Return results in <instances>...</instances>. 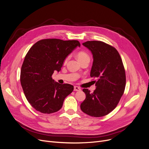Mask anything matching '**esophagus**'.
Returning <instances> with one entry per match:
<instances>
[{
    "mask_svg": "<svg viewBox=\"0 0 149 149\" xmlns=\"http://www.w3.org/2000/svg\"><path fill=\"white\" fill-rule=\"evenodd\" d=\"M74 91H81V89L79 87H78V86H75L74 88Z\"/></svg>",
    "mask_w": 149,
    "mask_h": 149,
    "instance_id": "34e87169",
    "label": "esophagus"
}]
</instances>
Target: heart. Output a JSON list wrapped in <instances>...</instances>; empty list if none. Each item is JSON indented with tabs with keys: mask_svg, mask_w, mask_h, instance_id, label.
<instances>
[{
	"mask_svg": "<svg viewBox=\"0 0 149 149\" xmlns=\"http://www.w3.org/2000/svg\"><path fill=\"white\" fill-rule=\"evenodd\" d=\"M77 58L78 60H79L80 61V62L83 61V60H90V56L85 51H79V52L77 53ZM69 57H67L66 58H65V59L64 60V64H66L67 61H68L69 60Z\"/></svg>",
	"mask_w": 149,
	"mask_h": 149,
	"instance_id": "obj_1",
	"label": "heart"
}]
</instances>
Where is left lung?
Returning a JSON list of instances; mask_svg holds the SVG:
<instances>
[{
    "mask_svg": "<svg viewBox=\"0 0 149 149\" xmlns=\"http://www.w3.org/2000/svg\"><path fill=\"white\" fill-rule=\"evenodd\" d=\"M83 45L93 54L90 75L97 81H94L97 88L93 93L83 89L86 97L80 108L89 116H103L116 107L124 92L126 79L123 61L118 51L103 42L88 41Z\"/></svg>",
    "mask_w": 149,
    "mask_h": 149,
    "instance_id": "left-lung-1",
    "label": "left lung"
}]
</instances>
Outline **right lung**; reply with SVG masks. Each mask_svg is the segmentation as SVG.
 Here are the masks:
<instances>
[{"label":"right lung","mask_w":149,"mask_h":149,"mask_svg":"<svg viewBox=\"0 0 149 149\" xmlns=\"http://www.w3.org/2000/svg\"><path fill=\"white\" fill-rule=\"evenodd\" d=\"M80 46L78 40L46 38L29 49L21 68L20 83L28 101L36 111L47 114L57 112L72 93V85L55 82L52 75L55 70L60 71L65 58Z\"/></svg>","instance_id":"1"}]
</instances>
